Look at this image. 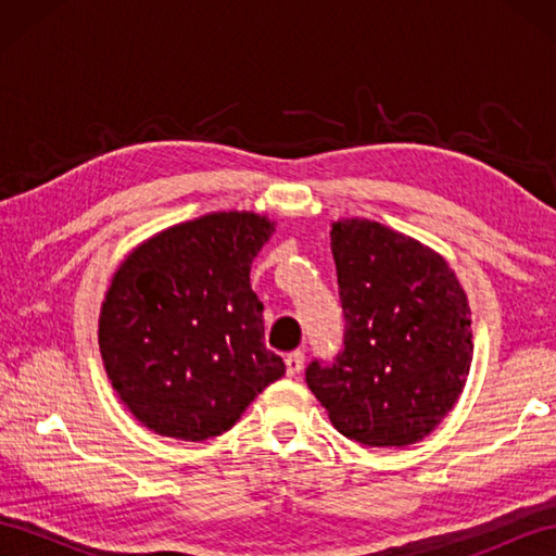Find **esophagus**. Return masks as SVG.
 Returning <instances> with one entry per match:
<instances>
[{
    "label": "esophagus",
    "instance_id": "esophagus-1",
    "mask_svg": "<svg viewBox=\"0 0 556 556\" xmlns=\"http://www.w3.org/2000/svg\"><path fill=\"white\" fill-rule=\"evenodd\" d=\"M303 361H305L303 351H291V353H287V375H289V377L299 375V372L303 370Z\"/></svg>",
    "mask_w": 556,
    "mask_h": 556
}]
</instances>
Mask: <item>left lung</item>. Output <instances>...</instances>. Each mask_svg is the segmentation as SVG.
Listing matches in <instances>:
<instances>
[{
	"label": "left lung",
	"instance_id": "8db88e82",
	"mask_svg": "<svg viewBox=\"0 0 556 556\" xmlns=\"http://www.w3.org/2000/svg\"><path fill=\"white\" fill-rule=\"evenodd\" d=\"M344 349L305 382L334 428L365 446L422 440L464 392L470 308L444 260L368 219L332 227Z\"/></svg>",
	"mask_w": 556,
	"mask_h": 556
}]
</instances>
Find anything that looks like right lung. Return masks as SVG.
Wrapping results in <instances>:
<instances>
[{
  "mask_svg": "<svg viewBox=\"0 0 556 556\" xmlns=\"http://www.w3.org/2000/svg\"><path fill=\"white\" fill-rule=\"evenodd\" d=\"M271 231L253 212H217L152 236L114 275L100 313L102 361L150 430L210 440L285 375L251 289Z\"/></svg>",
  "mask_w": 556,
  "mask_h": 556,
  "instance_id": "add662e5",
  "label": "right lung"
}]
</instances>
